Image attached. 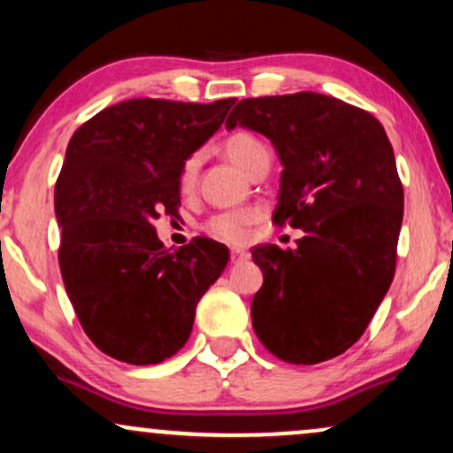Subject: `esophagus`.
I'll use <instances>...</instances> for the list:
<instances>
[{
  "mask_svg": "<svg viewBox=\"0 0 453 453\" xmlns=\"http://www.w3.org/2000/svg\"><path fill=\"white\" fill-rule=\"evenodd\" d=\"M249 259V253L247 251H241V249H232L230 251V262L232 264H242Z\"/></svg>",
  "mask_w": 453,
  "mask_h": 453,
  "instance_id": "esophagus-1",
  "label": "esophagus"
}]
</instances>
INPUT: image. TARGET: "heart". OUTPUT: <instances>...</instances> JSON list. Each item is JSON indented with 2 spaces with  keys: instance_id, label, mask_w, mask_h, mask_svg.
Returning a JSON list of instances; mask_svg holds the SVG:
<instances>
[{
  "instance_id": "heart-1",
  "label": "heart",
  "mask_w": 453,
  "mask_h": 453,
  "mask_svg": "<svg viewBox=\"0 0 453 453\" xmlns=\"http://www.w3.org/2000/svg\"><path fill=\"white\" fill-rule=\"evenodd\" d=\"M223 153L226 157L232 161L234 165L242 170V173L251 174V170L256 168L262 159L268 157V150L259 140L253 136V134L247 132H236L232 136L223 140ZM197 164H200V157L197 155H189L185 159L183 168H180V187L183 191H189L196 183L197 174ZM262 219V211L257 206H244V209L236 211H223L212 215L209 221H206L204 230L211 234L217 241L227 242V244H244L251 238L253 226Z\"/></svg>"
}]
</instances>
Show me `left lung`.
<instances>
[{"instance_id":"1","label":"left lung","mask_w":453,"mask_h":453,"mask_svg":"<svg viewBox=\"0 0 453 453\" xmlns=\"http://www.w3.org/2000/svg\"><path fill=\"white\" fill-rule=\"evenodd\" d=\"M277 149L273 223L304 232L298 249H251L264 285L253 330L289 364L341 356L364 334L396 273L404 191L386 129L371 112L313 91L241 100L226 127Z\"/></svg>"}]
</instances>
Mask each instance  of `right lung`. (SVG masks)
Listing matches in <instances>:
<instances>
[{"label":"right lung","instance_id":"right-lung-1","mask_svg":"<svg viewBox=\"0 0 453 453\" xmlns=\"http://www.w3.org/2000/svg\"><path fill=\"white\" fill-rule=\"evenodd\" d=\"M234 102H119L67 144L55 185L61 279L85 334L114 360L173 357L230 259L226 244L204 236L170 251L153 221L179 215L180 168Z\"/></svg>","mask_w":453,"mask_h":453}]
</instances>
